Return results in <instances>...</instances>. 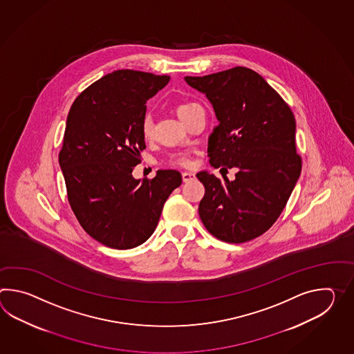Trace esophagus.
I'll list each match as a JSON object with an SVG mask.
<instances>
[{
  "instance_id": "34e87169",
  "label": "esophagus",
  "mask_w": 354,
  "mask_h": 354,
  "mask_svg": "<svg viewBox=\"0 0 354 354\" xmlns=\"http://www.w3.org/2000/svg\"><path fill=\"white\" fill-rule=\"evenodd\" d=\"M181 175H183V180L185 181V183H187V181L194 180V178H196L194 174L189 173V171H184Z\"/></svg>"
}]
</instances>
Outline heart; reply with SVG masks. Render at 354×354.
Returning <instances> with one entry per match:
<instances>
[{
	"mask_svg": "<svg viewBox=\"0 0 354 354\" xmlns=\"http://www.w3.org/2000/svg\"><path fill=\"white\" fill-rule=\"evenodd\" d=\"M198 104L196 102H185V104H180L178 108H176V113L179 115V118H181L187 111L192 109L193 106H196ZM152 132H153V123H152V118L151 117H145L142 120V134L146 140H149L152 137ZM169 164L170 165L175 166H189L190 165V158H189L187 153H175L173 155L170 160H169Z\"/></svg>",
	"mask_w": 354,
	"mask_h": 354,
	"instance_id": "1",
	"label": "heart"
}]
</instances>
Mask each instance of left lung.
Returning a JSON list of instances; mask_svg holds the SVG:
<instances>
[{
  "label": "left lung",
  "instance_id": "left-lung-1",
  "mask_svg": "<svg viewBox=\"0 0 354 354\" xmlns=\"http://www.w3.org/2000/svg\"><path fill=\"white\" fill-rule=\"evenodd\" d=\"M184 80L207 96L218 120L208 138L209 164L239 170L232 181L207 170L196 174L205 189L199 217L222 241H250L272 227L299 180L302 164L293 113L259 73L246 67Z\"/></svg>",
  "mask_w": 354,
  "mask_h": 354
}]
</instances>
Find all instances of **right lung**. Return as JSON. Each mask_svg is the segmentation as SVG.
Here are the masks:
<instances>
[{
    "label": "right lung",
    "mask_w": 354,
    "mask_h": 354,
    "mask_svg": "<svg viewBox=\"0 0 354 354\" xmlns=\"http://www.w3.org/2000/svg\"><path fill=\"white\" fill-rule=\"evenodd\" d=\"M169 81L147 72H111L82 91L67 115L59 166L68 202L87 234L113 249L143 244L183 181L176 170H158L152 180L132 175L146 149V102Z\"/></svg>",
    "instance_id": "obj_1"
}]
</instances>
